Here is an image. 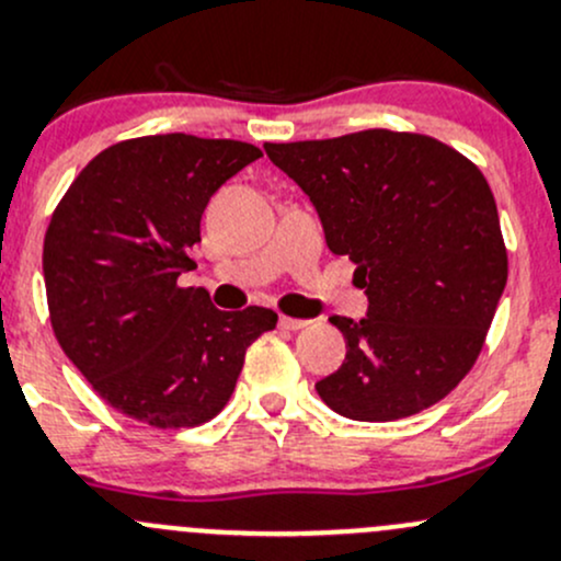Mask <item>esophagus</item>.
Returning <instances> with one entry per match:
<instances>
[{
  "label": "esophagus",
  "instance_id": "esophagus-1",
  "mask_svg": "<svg viewBox=\"0 0 561 561\" xmlns=\"http://www.w3.org/2000/svg\"><path fill=\"white\" fill-rule=\"evenodd\" d=\"M279 325L285 328V330H300V328L309 325V322H306V320H296V317H279Z\"/></svg>",
  "mask_w": 561,
  "mask_h": 561
}]
</instances>
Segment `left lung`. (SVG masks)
I'll return each instance as SVG.
<instances>
[{
  "mask_svg": "<svg viewBox=\"0 0 561 561\" xmlns=\"http://www.w3.org/2000/svg\"><path fill=\"white\" fill-rule=\"evenodd\" d=\"M311 198L333 255H350L368 317H330L346 359L317 381L335 414L392 422L468 376L508 282L497 204L473 161L424 134L265 141Z\"/></svg>",
  "mask_w": 561,
  "mask_h": 561,
  "instance_id": "1",
  "label": "left lung"
}]
</instances>
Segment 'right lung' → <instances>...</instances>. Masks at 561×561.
Listing matches in <instances>:
<instances>
[{
	"label": "right lung",
	"instance_id": "1",
	"mask_svg": "<svg viewBox=\"0 0 561 561\" xmlns=\"http://www.w3.org/2000/svg\"><path fill=\"white\" fill-rule=\"evenodd\" d=\"M263 152L233 139L158 134L117 141L75 176L50 217L43 271L58 344L121 414L158 430L215 420L247 346L276 311H220L180 287L217 187Z\"/></svg>",
	"mask_w": 561,
	"mask_h": 561
}]
</instances>
